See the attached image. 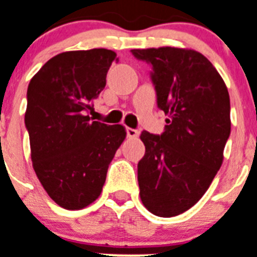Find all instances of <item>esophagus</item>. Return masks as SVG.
Returning a JSON list of instances; mask_svg holds the SVG:
<instances>
[{
	"mask_svg": "<svg viewBox=\"0 0 257 257\" xmlns=\"http://www.w3.org/2000/svg\"><path fill=\"white\" fill-rule=\"evenodd\" d=\"M125 131H126V136H128L129 139H135V137H137L140 133L137 129H133V128H126Z\"/></svg>",
	"mask_w": 257,
	"mask_h": 257,
	"instance_id": "1",
	"label": "esophagus"
}]
</instances>
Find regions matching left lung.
I'll return each mask as SVG.
<instances>
[{
	"instance_id": "8db88e82",
	"label": "left lung",
	"mask_w": 257,
	"mask_h": 257,
	"mask_svg": "<svg viewBox=\"0 0 257 257\" xmlns=\"http://www.w3.org/2000/svg\"><path fill=\"white\" fill-rule=\"evenodd\" d=\"M152 66L157 105L169 114L165 131L140 136L145 156L137 165L140 197L152 214L187 211L222 166L231 132L230 95L211 62L194 50H131Z\"/></svg>"
}]
</instances>
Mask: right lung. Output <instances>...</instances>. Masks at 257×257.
Segmentation results:
<instances>
[{"instance_id": "1", "label": "right lung", "mask_w": 257, "mask_h": 257, "mask_svg": "<svg viewBox=\"0 0 257 257\" xmlns=\"http://www.w3.org/2000/svg\"><path fill=\"white\" fill-rule=\"evenodd\" d=\"M113 60L116 53L107 49L58 54L27 87L25 125L33 168L50 198L67 210L84 208L99 198L126 136L122 125L88 116Z\"/></svg>"}]
</instances>
